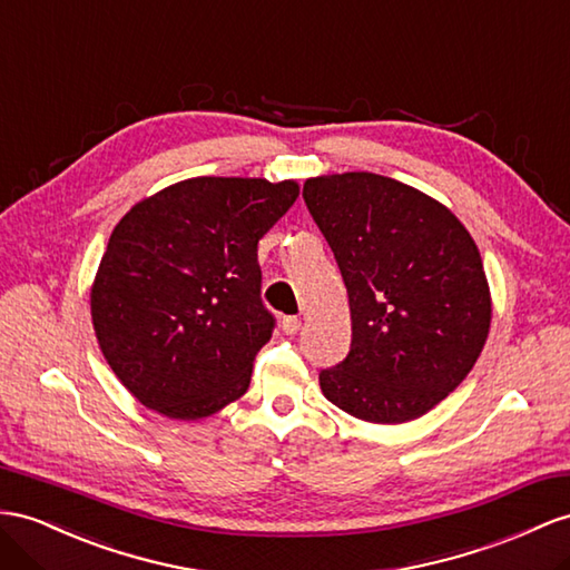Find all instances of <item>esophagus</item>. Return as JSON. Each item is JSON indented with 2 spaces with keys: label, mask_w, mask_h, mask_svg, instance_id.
I'll use <instances>...</instances> for the list:
<instances>
[{
  "label": "esophagus",
  "mask_w": 570,
  "mask_h": 570,
  "mask_svg": "<svg viewBox=\"0 0 570 570\" xmlns=\"http://www.w3.org/2000/svg\"><path fill=\"white\" fill-rule=\"evenodd\" d=\"M282 330H284L286 334H296V332L301 330V320H298V317H284V320H282Z\"/></svg>",
  "instance_id": "esophagus-1"
}]
</instances>
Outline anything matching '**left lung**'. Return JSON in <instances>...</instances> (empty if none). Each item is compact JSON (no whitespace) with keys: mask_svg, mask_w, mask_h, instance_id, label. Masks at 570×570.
Returning <instances> with one entry per match:
<instances>
[{"mask_svg":"<svg viewBox=\"0 0 570 570\" xmlns=\"http://www.w3.org/2000/svg\"><path fill=\"white\" fill-rule=\"evenodd\" d=\"M352 311V348L323 395L371 424H404L455 390L487 344L491 291L470 230L421 189L366 170L308 178Z\"/></svg>","mask_w":570,"mask_h":570,"instance_id":"left-lung-1","label":"left lung"}]
</instances>
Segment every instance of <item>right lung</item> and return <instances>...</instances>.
Instances as JSON below:
<instances>
[{
  "instance_id": "right-lung-1",
  "label": "right lung",
  "mask_w": 570,
  "mask_h": 570,
  "mask_svg": "<svg viewBox=\"0 0 570 570\" xmlns=\"http://www.w3.org/2000/svg\"><path fill=\"white\" fill-rule=\"evenodd\" d=\"M296 180L189 178L112 228L91 284L100 352L146 410L178 421L245 395L272 337L257 243L298 199Z\"/></svg>"
}]
</instances>
